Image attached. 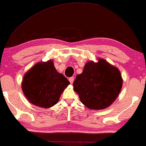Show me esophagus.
Wrapping results in <instances>:
<instances>
[{
    "label": "esophagus",
    "mask_w": 146,
    "mask_h": 146,
    "mask_svg": "<svg viewBox=\"0 0 146 146\" xmlns=\"http://www.w3.org/2000/svg\"><path fill=\"white\" fill-rule=\"evenodd\" d=\"M74 77L70 78L69 81H70V84H72L74 82Z\"/></svg>",
    "instance_id": "esophagus-1"
}]
</instances>
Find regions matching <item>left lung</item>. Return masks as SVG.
<instances>
[{"label": "left lung", "instance_id": "obj_1", "mask_svg": "<svg viewBox=\"0 0 146 146\" xmlns=\"http://www.w3.org/2000/svg\"><path fill=\"white\" fill-rule=\"evenodd\" d=\"M119 69L103 58L97 62L88 61L82 73L76 76L74 90L88 108L101 110L111 105L122 88Z\"/></svg>", "mask_w": 146, "mask_h": 146}]
</instances>
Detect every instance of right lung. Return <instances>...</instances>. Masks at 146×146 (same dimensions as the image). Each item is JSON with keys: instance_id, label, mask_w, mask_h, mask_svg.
I'll list each match as a JSON object with an SVG mask.
<instances>
[{"instance_id": "obj_1", "label": "right lung", "mask_w": 146, "mask_h": 146, "mask_svg": "<svg viewBox=\"0 0 146 146\" xmlns=\"http://www.w3.org/2000/svg\"><path fill=\"white\" fill-rule=\"evenodd\" d=\"M70 82L58 72L53 60L40 62L33 66L24 75L22 90L31 104L48 108L58 102Z\"/></svg>"}]
</instances>
